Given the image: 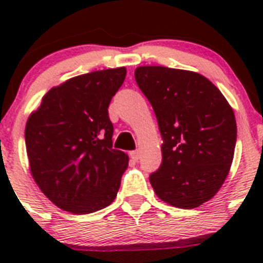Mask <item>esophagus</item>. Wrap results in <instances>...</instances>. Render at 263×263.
Instances as JSON below:
<instances>
[{
	"mask_svg": "<svg viewBox=\"0 0 263 263\" xmlns=\"http://www.w3.org/2000/svg\"><path fill=\"white\" fill-rule=\"evenodd\" d=\"M130 157H132V159L138 160L139 159V152H138V150H134V152L130 153Z\"/></svg>",
	"mask_w": 263,
	"mask_h": 263,
	"instance_id": "34e87169",
	"label": "esophagus"
}]
</instances>
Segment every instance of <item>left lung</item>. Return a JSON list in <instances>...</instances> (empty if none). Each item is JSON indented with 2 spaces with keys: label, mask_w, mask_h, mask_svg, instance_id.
<instances>
[{
  "label": "left lung",
  "mask_w": 263,
  "mask_h": 263,
  "mask_svg": "<svg viewBox=\"0 0 263 263\" xmlns=\"http://www.w3.org/2000/svg\"><path fill=\"white\" fill-rule=\"evenodd\" d=\"M134 76L163 138L162 164L150 175L157 196L183 210L211 200L233 162L237 125L232 106L197 72L142 66Z\"/></svg>",
  "instance_id": "obj_1"
}]
</instances>
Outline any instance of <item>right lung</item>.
Masks as SVG:
<instances>
[{"label": "right lung", "mask_w": 263, "mask_h": 263, "mask_svg": "<svg viewBox=\"0 0 263 263\" xmlns=\"http://www.w3.org/2000/svg\"><path fill=\"white\" fill-rule=\"evenodd\" d=\"M125 76L120 67L68 79L51 88L27 118L30 171L60 210L87 215L117 196L129 157L111 148L108 106Z\"/></svg>", "instance_id": "obj_1"}]
</instances>
